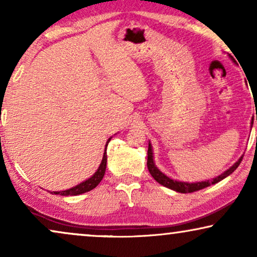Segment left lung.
Here are the masks:
<instances>
[{
  "instance_id": "8db88e82",
  "label": "left lung",
  "mask_w": 257,
  "mask_h": 257,
  "mask_svg": "<svg viewBox=\"0 0 257 257\" xmlns=\"http://www.w3.org/2000/svg\"><path fill=\"white\" fill-rule=\"evenodd\" d=\"M256 120H257V115H256ZM242 158L243 157H241L240 159H238L236 163L233 165V166H231L230 168H228L227 171H224L222 174L219 175V177L213 178L212 180L201 181V182H191V184H189V182L173 180V179L168 178L167 175H165L163 172H161L159 168L156 166V164H154L152 146H151V144H149V151H147V168H149L150 173L154 178V180H156L157 182H159L160 185L165 186V187L173 189V191L179 192V193H193V192L200 191V189H202V188L208 187V186H210V185L216 184V182H219L221 180H223L224 178H227L228 175L231 174L235 170H236V168L238 167V165L241 164Z\"/></svg>"
}]
</instances>
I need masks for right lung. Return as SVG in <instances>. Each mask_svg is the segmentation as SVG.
Segmentation results:
<instances>
[{
	"instance_id": "add662e5",
	"label": "right lung",
	"mask_w": 257,
	"mask_h": 257,
	"mask_svg": "<svg viewBox=\"0 0 257 257\" xmlns=\"http://www.w3.org/2000/svg\"><path fill=\"white\" fill-rule=\"evenodd\" d=\"M110 140H111V138L107 140L106 146ZM106 161H107V156H106V147H105L103 160H101L99 167H98L97 172L92 175V177L89 178L85 181H83L82 184L75 186V187L66 189V191H62V192H54V194H61V195H65V196L66 195H79V194H83V193L91 191V189L96 188L105 174V170H106Z\"/></svg>"
}]
</instances>
